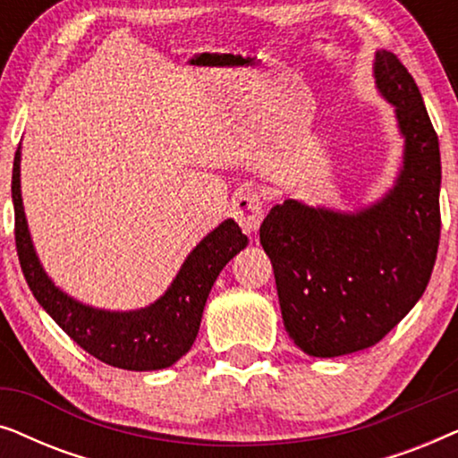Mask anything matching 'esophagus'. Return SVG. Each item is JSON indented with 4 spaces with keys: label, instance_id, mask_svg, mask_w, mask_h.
Instances as JSON below:
<instances>
[{
    "label": "esophagus",
    "instance_id": "1",
    "mask_svg": "<svg viewBox=\"0 0 458 458\" xmlns=\"http://www.w3.org/2000/svg\"><path fill=\"white\" fill-rule=\"evenodd\" d=\"M233 216L240 223V227L246 233H254L259 231L265 210H262V199L256 191H246L235 196L233 199Z\"/></svg>",
    "mask_w": 458,
    "mask_h": 458
}]
</instances>
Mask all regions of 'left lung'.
<instances>
[{"instance_id": "left-lung-1", "label": "left lung", "mask_w": 458, "mask_h": 458, "mask_svg": "<svg viewBox=\"0 0 458 458\" xmlns=\"http://www.w3.org/2000/svg\"><path fill=\"white\" fill-rule=\"evenodd\" d=\"M373 77L404 140L394 185L356 210L287 198L260 225L287 334L317 359L390 334L423 296L440 243V143L421 91L386 49L375 52Z\"/></svg>"}]
</instances>
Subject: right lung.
Listing matches in <instances>:
<instances>
[{
    "mask_svg": "<svg viewBox=\"0 0 458 458\" xmlns=\"http://www.w3.org/2000/svg\"><path fill=\"white\" fill-rule=\"evenodd\" d=\"M12 202L18 260L37 302L85 352L127 371H158L190 352L218 273L248 246V237L242 233L240 225L227 218L187 254L177 277L158 300L137 310H104L68 296L43 268L24 215L21 146L12 171Z\"/></svg>",
    "mask_w": 458,
    "mask_h": 458,
    "instance_id": "add662e5",
    "label": "right lung"
}]
</instances>
